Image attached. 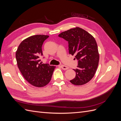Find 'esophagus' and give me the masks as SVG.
I'll return each mask as SVG.
<instances>
[{"mask_svg":"<svg viewBox=\"0 0 121 121\" xmlns=\"http://www.w3.org/2000/svg\"><path fill=\"white\" fill-rule=\"evenodd\" d=\"M60 67H61V68L64 70H67L69 69V67H68L67 66H64V65H60Z\"/></svg>","mask_w":121,"mask_h":121,"instance_id":"obj_1","label":"esophagus"}]
</instances>
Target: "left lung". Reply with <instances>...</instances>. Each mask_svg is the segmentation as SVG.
I'll list each match as a JSON object with an SVG mask.
<instances>
[{"instance_id": "left-lung-1", "label": "left lung", "mask_w": 121, "mask_h": 121, "mask_svg": "<svg viewBox=\"0 0 121 121\" xmlns=\"http://www.w3.org/2000/svg\"><path fill=\"white\" fill-rule=\"evenodd\" d=\"M58 36L68 42L69 54L75 55L78 60V68L74 69L76 76L70 82L78 86L87 83L93 78L99 62V53L95 38L79 27L61 32Z\"/></svg>"}]
</instances>
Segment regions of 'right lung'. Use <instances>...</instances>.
I'll return each mask as SVG.
<instances>
[{
    "label": "right lung",
    "instance_id": "right-lung-1",
    "mask_svg": "<svg viewBox=\"0 0 121 121\" xmlns=\"http://www.w3.org/2000/svg\"><path fill=\"white\" fill-rule=\"evenodd\" d=\"M49 36L35 35L20 43L16 52L17 66L23 78L34 86L42 87L51 81L55 66L40 62L42 45Z\"/></svg>",
    "mask_w": 121,
    "mask_h": 121
}]
</instances>
